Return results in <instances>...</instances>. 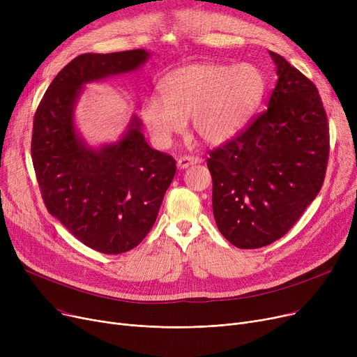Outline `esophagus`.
<instances>
[{"label": "esophagus", "instance_id": "esophagus-1", "mask_svg": "<svg viewBox=\"0 0 357 357\" xmlns=\"http://www.w3.org/2000/svg\"><path fill=\"white\" fill-rule=\"evenodd\" d=\"M202 159L197 158V156H182L178 159V167L179 169H186L190 167L191 165H197V163H201Z\"/></svg>", "mask_w": 357, "mask_h": 357}]
</instances>
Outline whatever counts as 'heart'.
I'll return each mask as SVG.
<instances>
[{
    "label": "heart",
    "instance_id": "obj_1",
    "mask_svg": "<svg viewBox=\"0 0 357 357\" xmlns=\"http://www.w3.org/2000/svg\"><path fill=\"white\" fill-rule=\"evenodd\" d=\"M142 104V119L159 147L182 135L191 119L194 133L207 144H222L256 116L266 93V78L255 63L201 62L178 68Z\"/></svg>",
    "mask_w": 357,
    "mask_h": 357
}]
</instances>
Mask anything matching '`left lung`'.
Returning <instances> with one entry per match:
<instances>
[{"label": "left lung", "mask_w": 357, "mask_h": 357, "mask_svg": "<svg viewBox=\"0 0 357 357\" xmlns=\"http://www.w3.org/2000/svg\"><path fill=\"white\" fill-rule=\"evenodd\" d=\"M269 54L278 82L268 109L207 159L215 224L238 249L284 237L320 192L328 162L320 93L285 58Z\"/></svg>", "instance_id": "1"}]
</instances>
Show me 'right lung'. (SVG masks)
Listing matches in <instances>:
<instances>
[{"instance_id":"1","label":"right lung","mask_w":357,"mask_h":357,"mask_svg":"<svg viewBox=\"0 0 357 357\" xmlns=\"http://www.w3.org/2000/svg\"><path fill=\"white\" fill-rule=\"evenodd\" d=\"M143 49L84 53L52 81L36 109L31 159L47 211L85 246L120 255L136 248L158 218L176 163L150 147L133 116L123 137L88 146L73 121L84 85L139 69Z\"/></svg>"}]
</instances>
